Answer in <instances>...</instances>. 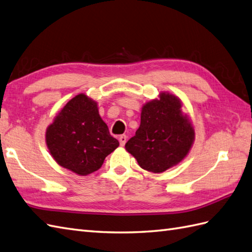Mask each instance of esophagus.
Listing matches in <instances>:
<instances>
[{
    "mask_svg": "<svg viewBox=\"0 0 252 252\" xmlns=\"http://www.w3.org/2000/svg\"><path fill=\"white\" fill-rule=\"evenodd\" d=\"M126 139H127V136H126V135H120V136H119L120 146H125L126 143Z\"/></svg>",
    "mask_w": 252,
    "mask_h": 252,
    "instance_id": "esophagus-1",
    "label": "esophagus"
}]
</instances>
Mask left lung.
Wrapping results in <instances>:
<instances>
[{
  "label": "left lung",
  "mask_w": 252,
  "mask_h": 252,
  "mask_svg": "<svg viewBox=\"0 0 252 252\" xmlns=\"http://www.w3.org/2000/svg\"><path fill=\"white\" fill-rule=\"evenodd\" d=\"M180 108L179 99L168 93L143 107L140 126L126 149L146 171L162 173L188 155L194 130Z\"/></svg>",
  "instance_id": "1"
}]
</instances>
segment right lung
Returning <instances> with one entry per match:
<instances>
[{
    "label": "right lung",
    "instance_id": "add662e5",
    "mask_svg": "<svg viewBox=\"0 0 252 252\" xmlns=\"http://www.w3.org/2000/svg\"><path fill=\"white\" fill-rule=\"evenodd\" d=\"M46 143L58 164L83 176L97 171L119 146L99 117L96 103L85 94L63 107L47 128Z\"/></svg>",
    "mask_w": 252,
    "mask_h": 252
}]
</instances>
